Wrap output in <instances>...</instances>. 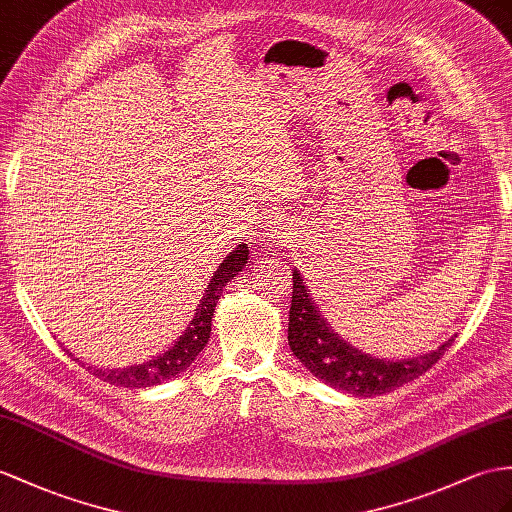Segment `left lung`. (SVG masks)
Returning <instances> with one entry per match:
<instances>
[{"instance_id":"left-lung-1","label":"left lung","mask_w":512,"mask_h":512,"mask_svg":"<svg viewBox=\"0 0 512 512\" xmlns=\"http://www.w3.org/2000/svg\"><path fill=\"white\" fill-rule=\"evenodd\" d=\"M452 341L454 336L428 354L404 360H386L363 354L332 330L330 323L323 319L313 295H310L304 278L299 276L297 269H293L289 345L299 363L334 389L358 397L389 393L426 373L445 354Z\"/></svg>"}]
</instances>
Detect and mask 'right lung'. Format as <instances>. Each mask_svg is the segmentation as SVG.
<instances>
[{"label": "right lung", "mask_w": 512, "mask_h": 512, "mask_svg": "<svg viewBox=\"0 0 512 512\" xmlns=\"http://www.w3.org/2000/svg\"><path fill=\"white\" fill-rule=\"evenodd\" d=\"M249 249L245 243L236 245L232 252L226 256V260L217 267L213 278L208 282V289L204 297L199 299L195 308L193 321L189 328L182 332L180 339L173 343L165 354L154 356L143 365L123 367V369H102V367H89L93 376L104 380L108 384L117 386H130V389H145V386H154L171 378H178V373L189 369L197 354L204 350L210 339V323H213L215 306L221 297V291L226 289V284L239 276V271L247 265Z\"/></svg>", "instance_id": "obj_1"}]
</instances>
